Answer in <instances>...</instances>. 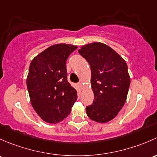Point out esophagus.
<instances>
[{"label": "esophagus", "mask_w": 157, "mask_h": 157, "mask_svg": "<svg viewBox=\"0 0 157 157\" xmlns=\"http://www.w3.org/2000/svg\"><path fill=\"white\" fill-rule=\"evenodd\" d=\"M78 86H79V88H81V89H82V88H83V83H82V82H79Z\"/></svg>", "instance_id": "esophagus-1"}]
</instances>
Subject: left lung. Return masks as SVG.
I'll return each mask as SVG.
<instances>
[{
	"instance_id": "obj_1",
	"label": "left lung",
	"mask_w": 157,
	"mask_h": 157,
	"mask_svg": "<svg viewBox=\"0 0 157 157\" xmlns=\"http://www.w3.org/2000/svg\"><path fill=\"white\" fill-rule=\"evenodd\" d=\"M78 53L90 67V85L94 95L86 113L95 122L113 119L126 101L130 76L125 59L108 45L94 42L83 45Z\"/></svg>"
}]
</instances>
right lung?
Returning a JSON list of instances; mask_svg holds the SVG:
<instances>
[{
	"label": "right lung",
	"instance_id": "1",
	"mask_svg": "<svg viewBox=\"0 0 157 157\" xmlns=\"http://www.w3.org/2000/svg\"><path fill=\"white\" fill-rule=\"evenodd\" d=\"M77 46L57 44L31 62L27 88L32 107L44 122L58 123L70 113L77 91L67 80V60Z\"/></svg>",
	"mask_w": 157,
	"mask_h": 157
}]
</instances>
